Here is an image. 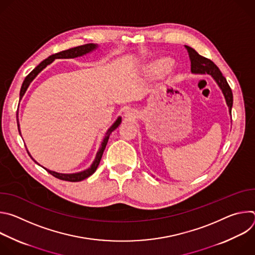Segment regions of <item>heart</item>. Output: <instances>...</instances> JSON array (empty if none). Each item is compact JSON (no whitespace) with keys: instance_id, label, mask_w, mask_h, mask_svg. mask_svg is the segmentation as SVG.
I'll list each match as a JSON object with an SVG mask.
<instances>
[{"instance_id":"heart-1","label":"heart","mask_w":255,"mask_h":255,"mask_svg":"<svg viewBox=\"0 0 255 255\" xmlns=\"http://www.w3.org/2000/svg\"><path fill=\"white\" fill-rule=\"evenodd\" d=\"M160 64H161L162 66H168L169 62H168V61H166V60H162V61H160Z\"/></svg>"}]
</instances>
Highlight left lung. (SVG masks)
I'll list each match as a JSON object with an SVG mask.
<instances>
[{
  "label": "left lung",
  "instance_id": "left-lung-1",
  "mask_svg": "<svg viewBox=\"0 0 255 255\" xmlns=\"http://www.w3.org/2000/svg\"><path fill=\"white\" fill-rule=\"evenodd\" d=\"M186 48L189 52V56L191 60V70L193 74H201V75L208 74L212 76V78L215 80L217 85L221 89L225 97L226 104L229 108V113L231 114L232 105H233V94H232L231 88L229 87L225 77H223L219 67H218L212 60L200 55L194 48L187 45H186Z\"/></svg>",
  "mask_w": 255,
  "mask_h": 255
}]
</instances>
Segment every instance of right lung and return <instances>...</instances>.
Instances as JSON below:
<instances>
[{"instance_id": "add662e5", "label": "right lung", "mask_w": 255, "mask_h": 255, "mask_svg": "<svg viewBox=\"0 0 255 255\" xmlns=\"http://www.w3.org/2000/svg\"><path fill=\"white\" fill-rule=\"evenodd\" d=\"M98 47L97 44H94V43H88V44H85V45H81V46H77V47H74V48H70V49H67V50H63V51H60L58 53H55V54H52L50 55L48 58L44 59L42 62H40L37 66H36L30 74L25 78L23 84H22V87H21V90H20V101L22 100L24 94L26 93L29 85L32 83V81L37 77V75L39 74V72L45 68L48 64H50L54 59H57V58H75V57H79V56H83L87 53H90L92 52L93 50H95L96 48ZM121 117H118V119L114 122V124L108 129L104 139H103V142L101 144V147L99 149V151L97 152L96 154V158L94 160V162L92 163V165L87 168L86 170H83V171H80V172H76V173H59V172H56V171H52V170H49L45 167H43L45 170H47L51 175H53L54 177L56 178H59L61 180H67V181H81L89 176H91L96 170H97V167L98 165L100 164V161H101V158H102V155L104 153V150L106 148V145L108 143V140H109V137H110V134L120 125L121 123ZM17 125H18V130H19V133L21 135V131H20V124H19V120H18V110H17ZM28 154L30 155L29 151L27 150ZM30 157L33 159V157L30 155ZM36 163L38 164V162L36 161L35 159H33ZM40 165V164H39Z\"/></svg>"}]
</instances>
